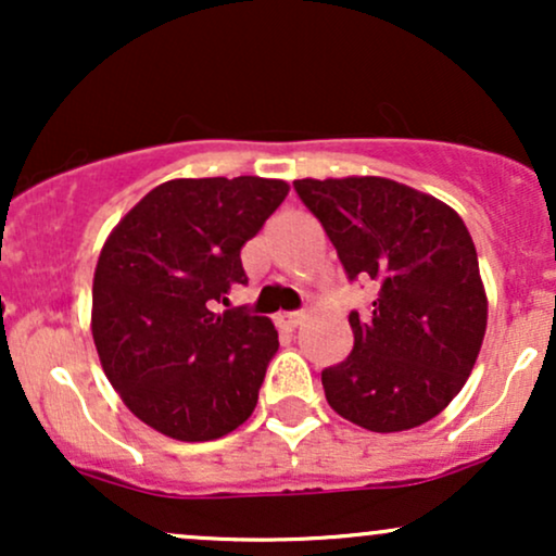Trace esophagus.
<instances>
[{
    "label": "esophagus",
    "instance_id": "1",
    "mask_svg": "<svg viewBox=\"0 0 556 556\" xmlns=\"http://www.w3.org/2000/svg\"><path fill=\"white\" fill-rule=\"evenodd\" d=\"M303 318H305V314H300V311H287V314L274 316V324H277L279 329L292 331V329H298L300 324H303Z\"/></svg>",
    "mask_w": 556,
    "mask_h": 556
}]
</instances>
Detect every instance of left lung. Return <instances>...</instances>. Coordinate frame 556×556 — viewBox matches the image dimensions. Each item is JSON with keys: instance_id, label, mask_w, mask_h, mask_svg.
I'll list each match as a JSON object with an SVG mask.
<instances>
[{"instance_id": "1", "label": "left lung", "mask_w": 556, "mask_h": 556, "mask_svg": "<svg viewBox=\"0 0 556 556\" xmlns=\"http://www.w3.org/2000/svg\"><path fill=\"white\" fill-rule=\"evenodd\" d=\"M350 279L374 282L350 314L353 353L324 368L331 410L376 433L407 431L465 387L486 334L489 300L460 214L387 177L295 180Z\"/></svg>"}]
</instances>
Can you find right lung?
Returning a JSON list of instances; mask_svg holds the SVG:
<instances>
[{
	"label": "right lung",
	"instance_id": "add662e5",
	"mask_svg": "<svg viewBox=\"0 0 556 556\" xmlns=\"http://www.w3.org/2000/svg\"><path fill=\"white\" fill-rule=\"evenodd\" d=\"M290 193L285 180L201 177L146 193L112 229L93 274L91 331L136 418L177 442H212L251 418L277 329L242 308L240 251Z\"/></svg>",
	"mask_w": 556,
	"mask_h": 556
}]
</instances>
